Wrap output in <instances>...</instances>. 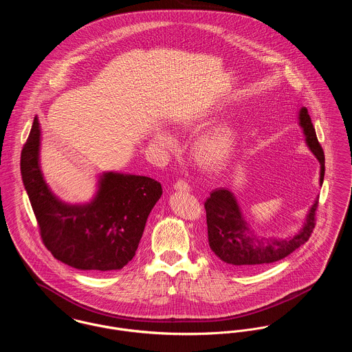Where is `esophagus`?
Here are the masks:
<instances>
[{
  "label": "esophagus",
  "instance_id": "esophagus-1",
  "mask_svg": "<svg viewBox=\"0 0 352 352\" xmlns=\"http://www.w3.org/2000/svg\"><path fill=\"white\" fill-rule=\"evenodd\" d=\"M174 189L177 192H189L190 190V186L185 182V181H178L174 184Z\"/></svg>",
  "mask_w": 352,
  "mask_h": 352
}]
</instances>
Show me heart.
<instances>
[{
	"mask_svg": "<svg viewBox=\"0 0 352 352\" xmlns=\"http://www.w3.org/2000/svg\"><path fill=\"white\" fill-rule=\"evenodd\" d=\"M216 112L208 111L199 116L184 122V128L195 129L201 128L213 121ZM153 139L157 146L166 151H173L177 147V140L174 135L166 128L157 126L153 133ZM239 133L234 124L224 122L220 124L205 133H202L195 142L193 157L199 167L206 171L221 170L232 157Z\"/></svg>",
	"mask_w": 352,
	"mask_h": 352,
	"instance_id": "1",
	"label": "heart"
}]
</instances>
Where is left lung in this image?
Wrapping results in <instances>:
<instances>
[{"label":"left lung","mask_w":352,"mask_h":352,"mask_svg":"<svg viewBox=\"0 0 352 352\" xmlns=\"http://www.w3.org/2000/svg\"><path fill=\"white\" fill-rule=\"evenodd\" d=\"M298 124L305 143L320 163V186L324 181V153L317 140L308 109L298 111ZM318 197L313 201L301 228L287 237L259 236L245 220L236 195L227 188L214 189L205 201L208 240L216 256L234 270H251L283 259L308 241L314 228Z\"/></svg>","instance_id":"obj_1"}]
</instances>
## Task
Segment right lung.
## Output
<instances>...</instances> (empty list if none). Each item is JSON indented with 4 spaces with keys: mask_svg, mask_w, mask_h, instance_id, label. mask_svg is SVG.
<instances>
[{
    "mask_svg": "<svg viewBox=\"0 0 352 352\" xmlns=\"http://www.w3.org/2000/svg\"><path fill=\"white\" fill-rule=\"evenodd\" d=\"M38 116L21 151V177L47 250L65 265L85 272L122 269L135 256L150 212L162 195L153 178L107 171L85 204L55 195L40 167Z\"/></svg>",
    "mask_w": 352,
    "mask_h": 352,
    "instance_id": "right-lung-1",
    "label": "right lung"
}]
</instances>
